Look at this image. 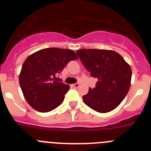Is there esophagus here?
Returning a JSON list of instances; mask_svg holds the SVG:
<instances>
[{
    "mask_svg": "<svg viewBox=\"0 0 151 151\" xmlns=\"http://www.w3.org/2000/svg\"><path fill=\"white\" fill-rule=\"evenodd\" d=\"M72 86H73V88H77L79 87V84H78V83L73 84V85H72Z\"/></svg>",
    "mask_w": 151,
    "mask_h": 151,
    "instance_id": "esophagus-1",
    "label": "esophagus"
}]
</instances>
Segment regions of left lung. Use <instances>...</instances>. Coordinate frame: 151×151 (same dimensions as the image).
Wrapping results in <instances>:
<instances>
[{
    "instance_id": "8db88e82",
    "label": "left lung",
    "mask_w": 151,
    "mask_h": 151,
    "mask_svg": "<svg viewBox=\"0 0 151 151\" xmlns=\"http://www.w3.org/2000/svg\"><path fill=\"white\" fill-rule=\"evenodd\" d=\"M77 55L96 78V87L89 88L82 97L87 106L98 113H108L116 108L129 92L132 69L116 51L100 49H81Z\"/></svg>"
}]
</instances>
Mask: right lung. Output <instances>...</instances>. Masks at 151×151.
<instances>
[{
	"label": "right lung",
	"instance_id": "obj_1",
	"mask_svg": "<svg viewBox=\"0 0 151 151\" xmlns=\"http://www.w3.org/2000/svg\"><path fill=\"white\" fill-rule=\"evenodd\" d=\"M77 59L72 50L56 47L42 49L26 58L19 82L25 99L33 109L47 113L62 104L69 85L54 78L69 61Z\"/></svg>",
	"mask_w": 151,
	"mask_h": 151
}]
</instances>
